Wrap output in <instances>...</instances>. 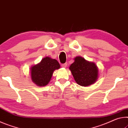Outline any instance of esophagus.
I'll use <instances>...</instances> for the list:
<instances>
[{
    "label": "esophagus",
    "instance_id": "1",
    "mask_svg": "<svg viewBox=\"0 0 128 128\" xmlns=\"http://www.w3.org/2000/svg\"><path fill=\"white\" fill-rule=\"evenodd\" d=\"M67 66H68V63H64V64H62V65H61L62 68H66Z\"/></svg>",
    "mask_w": 128,
    "mask_h": 128
}]
</instances>
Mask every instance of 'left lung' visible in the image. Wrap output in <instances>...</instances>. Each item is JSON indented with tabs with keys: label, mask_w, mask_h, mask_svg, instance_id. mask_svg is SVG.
<instances>
[{
	"label": "left lung",
	"mask_w": 128,
	"mask_h": 128,
	"mask_svg": "<svg viewBox=\"0 0 128 128\" xmlns=\"http://www.w3.org/2000/svg\"><path fill=\"white\" fill-rule=\"evenodd\" d=\"M77 84L83 87L92 84L98 78V68L95 63L89 62L82 56L74 58L69 68Z\"/></svg>",
	"instance_id": "left-lung-1"
}]
</instances>
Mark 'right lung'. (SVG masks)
<instances>
[{
    "label": "right lung",
    "instance_id": "obj_1",
    "mask_svg": "<svg viewBox=\"0 0 128 128\" xmlns=\"http://www.w3.org/2000/svg\"><path fill=\"white\" fill-rule=\"evenodd\" d=\"M60 68V64L57 60L46 56L39 64L31 67V79L38 86H45L50 81L54 71Z\"/></svg>",
    "mask_w": 128,
    "mask_h": 128
}]
</instances>
